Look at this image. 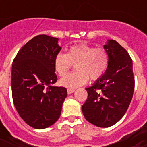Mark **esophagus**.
<instances>
[{
    "instance_id": "1",
    "label": "esophagus",
    "mask_w": 147,
    "mask_h": 147,
    "mask_svg": "<svg viewBox=\"0 0 147 147\" xmlns=\"http://www.w3.org/2000/svg\"><path fill=\"white\" fill-rule=\"evenodd\" d=\"M67 92H68V94H72V93H74V92H76V90H75V89H70V88H69V89L67 90Z\"/></svg>"
}]
</instances>
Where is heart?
<instances>
[{
	"label": "heart",
	"instance_id": "b5f03b06",
	"mask_svg": "<svg viewBox=\"0 0 147 147\" xmlns=\"http://www.w3.org/2000/svg\"><path fill=\"white\" fill-rule=\"evenodd\" d=\"M72 64H76V71L69 74L60 80V85L70 89H75L88 82L89 77L92 80L101 78L109 64L107 51L86 44L71 46L65 54L58 53L53 59L55 72L64 76Z\"/></svg>",
	"mask_w": 147,
	"mask_h": 147
}]
</instances>
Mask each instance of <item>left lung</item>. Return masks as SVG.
<instances>
[{
    "instance_id": "8db88e82",
    "label": "left lung",
    "mask_w": 147,
    "mask_h": 147,
    "mask_svg": "<svg viewBox=\"0 0 147 147\" xmlns=\"http://www.w3.org/2000/svg\"><path fill=\"white\" fill-rule=\"evenodd\" d=\"M104 49L109 55L107 71L85 88L88 98L82 107L85 119L98 127H111L123 117L134 90L133 62L127 52L113 40H107Z\"/></svg>"
}]
</instances>
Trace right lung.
Segmentation results:
<instances>
[{
    "label": "right lung",
    "instance_id": "1",
    "mask_svg": "<svg viewBox=\"0 0 147 147\" xmlns=\"http://www.w3.org/2000/svg\"><path fill=\"white\" fill-rule=\"evenodd\" d=\"M58 41L49 36H36L20 49L13 62V104L20 117L38 130L58 121L67 97L65 88L54 85L57 76L53 59L62 49Z\"/></svg>",
    "mask_w": 147,
    "mask_h": 147
}]
</instances>
